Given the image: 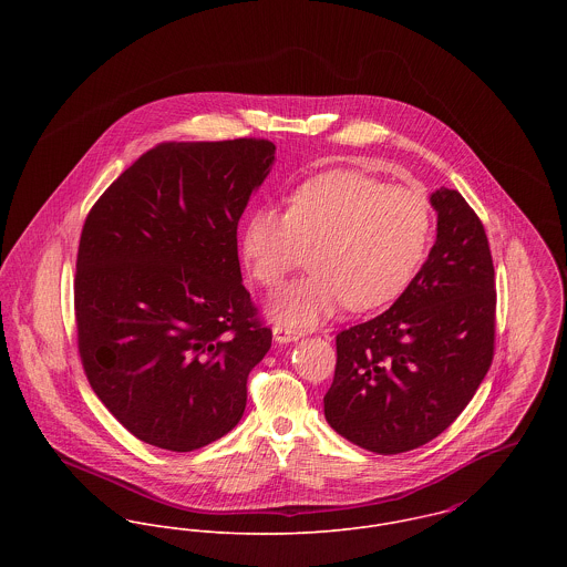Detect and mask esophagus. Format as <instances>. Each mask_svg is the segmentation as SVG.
Wrapping results in <instances>:
<instances>
[{
	"mask_svg": "<svg viewBox=\"0 0 567 567\" xmlns=\"http://www.w3.org/2000/svg\"><path fill=\"white\" fill-rule=\"evenodd\" d=\"M272 336H275L277 342H295V340H299L303 336V331L301 329H292L288 324L277 323L272 327Z\"/></svg>",
	"mask_w": 567,
	"mask_h": 567,
	"instance_id": "1",
	"label": "esophagus"
}]
</instances>
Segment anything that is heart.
<instances>
[{
    "instance_id": "1",
    "label": "heart",
    "mask_w": 567,
    "mask_h": 567,
    "mask_svg": "<svg viewBox=\"0 0 567 567\" xmlns=\"http://www.w3.org/2000/svg\"><path fill=\"white\" fill-rule=\"evenodd\" d=\"M432 209L412 187H389L360 172H329L303 183L288 212L257 209L243 234L252 279L281 288L312 252L306 279L284 290L270 312L288 327L327 319L342 303L373 312L398 301L423 264Z\"/></svg>"
}]
</instances>
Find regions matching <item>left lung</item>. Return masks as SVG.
Segmentation results:
<instances>
[{
	"instance_id": "obj_1",
	"label": "left lung",
	"mask_w": 567,
	"mask_h": 567,
	"mask_svg": "<svg viewBox=\"0 0 567 567\" xmlns=\"http://www.w3.org/2000/svg\"><path fill=\"white\" fill-rule=\"evenodd\" d=\"M436 243L404 295L336 336L327 423L347 441L402 454L447 430L476 395L495 349V270L485 227L441 187Z\"/></svg>"
}]
</instances>
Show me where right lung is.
Masks as SVG:
<instances>
[{
    "mask_svg": "<svg viewBox=\"0 0 567 567\" xmlns=\"http://www.w3.org/2000/svg\"><path fill=\"white\" fill-rule=\"evenodd\" d=\"M275 144L165 142L95 200L74 310L84 375L140 441L192 452L231 432L272 331L243 286L238 223Z\"/></svg>",
    "mask_w": 567,
    "mask_h": 567,
    "instance_id": "1",
    "label": "right lung"
}]
</instances>
